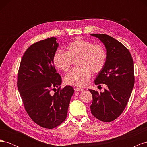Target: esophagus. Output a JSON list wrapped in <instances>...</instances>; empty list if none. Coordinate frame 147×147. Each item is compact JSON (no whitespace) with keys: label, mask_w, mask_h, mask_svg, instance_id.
<instances>
[{"label":"esophagus","mask_w":147,"mask_h":147,"mask_svg":"<svg viewBox=\"0 0 147 147\" xmlns=\"http://www.w3.org/2000/svg\"><path fill=\"white\" fill-rule=\"evenodd\" d=\"M74 90L75 91H84L83 89L81 88H75L74 89Z\"/></svg>","instance_id":"1"}]
</instances>
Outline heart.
Listing matches in <instances>:
<instances>
[{
	"mask_svg": "<svg viewBox=\"0 0 147 147\" xmlns=\"http://www.w3.org/2000/svg\"><path fill=\"white\" fill-rule=\"evenodd\" d=\"M77 59L78 67L66 75L65 82L69 85L83 86L90 80L92 72L97 74L104 69L107 53L102 45L78 38L69 44L65 52L56 51L53 56V63L57 69L67 72L73 61Z\"/></svg>",
	"mask_w": 147,
	"mask_h": 147,
	"instance_id": "obj_1",
	"label": "heart"
}]
</instances>
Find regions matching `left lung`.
<instances>
[{"label":"left lung","mask_w":147,"mask_h":147,"mask_svg":"<svg viewBox=\"0 0 147 147\" xmlns=\"http://www.w3.org/2000/svg\"><path fill=\"white\" fill-rule=\"evenodd\" d=\"M104 44L107 61L94 80L96 85L105 84L104 92L89 90L92 96L90 107L93 116L110 122L122 113L129 99L135 78L134 63L128 49L117 40L102 34H91Z\"/></svg>","instance_id":"left-lung-1"}]
</instances>
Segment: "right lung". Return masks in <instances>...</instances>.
<instances>
[{
    "mask_svg": "<svg viewBox=\"0 0 147 147\" xmlns=\"http://www.w3.org/2000/svg\"><path fill=\"white\" fill-rule=\"evenodd\" d=\"M59 44L50 37L30 45L22 57L17 86L26 112L38 125L53 129L63 123L74 90L61 89L62 78L53 63ZM59 89L54 95L51 91Z\"/></svg>",
    "mask_w": 147,
    "mask_h": 147,
    "instance_id": "add662e5",
    "label": "right lung"
}]
</instances>
